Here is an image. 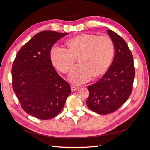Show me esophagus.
Here are the masks:
<instances>
[{
    "mask_svg": "<svg viewBox=\"0 0 150 150\" xmlns=\"http://www.w3.org/2000/svg\"><path fill=\"white\" fill-rule=\"evenodd\" d=\"M71 88L72 91H75L78 90L79 89V86H75V85H72Z\"/></svg>",
    "mask_w": 150,
    "mask_h": 150,
    "instance_id": "34e87169",
    "label": "esophagus"
}]
</instances>
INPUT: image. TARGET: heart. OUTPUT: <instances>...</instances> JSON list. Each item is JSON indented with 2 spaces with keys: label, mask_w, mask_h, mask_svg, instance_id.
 I'll use <instances>...</instances> for the list:
<instances>
[{
  "label": "heart",
  "mask_w": 150,
  "mask_h": 150,
  "mask_svg": "<svg viewBox=\"0 0 150 150\" xmlns=\"http://www.w3.org/2000/svg\"><path fill=\"white\" fill-rule=\"evenodd\" d=\"M66 45L68 49L53 47L51 59L53 65L62 73L69 72L78 59L79 64L69 75V79L74 83H84L92 76L98 78L104 74L114 57V44L107 35L81 34L69 39Z\"/></svg>",
  "instance_id": "b5f03b06"
}]
</instances>
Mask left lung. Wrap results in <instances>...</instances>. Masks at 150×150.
I'll list each match as a JSON object with an SVG mask.
<instances>
[{
  "instance_id": "8db88e82",
  "label": "left lung",
  "mask_w": 150,
  "mask_h": 150,
  "mask_svg": "<svg viewBox=\"0 0 150 150\" xmlns=\"http://www.w3.org/2000/svg\"><path fill=\"white\" fill-rule=\"evenodd\" d=\"M107 33L115 46V57L108 71L97 83L88 86L86 101L91 110L100 115L116 111L129 98L135 75L133 57L128 44L111 30Z\"/></svg>"
}]
</instances>
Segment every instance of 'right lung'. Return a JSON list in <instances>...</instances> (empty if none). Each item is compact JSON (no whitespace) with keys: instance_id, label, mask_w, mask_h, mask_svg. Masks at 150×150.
<instances>
[{"instance_id":"1","label":"right lung","mask_w":150,"mask_h":150,"mask_svg":"<svg viewBox=\"0 0 150 150\" xmlns=\"http://www.w3.org/2000/svg\"><path fill=\"white\" fill-rule=\"evenodd\" d=\"M67 34L40 32L21 48L13 62V91L24 111L37 118L56 116L71 93L69 84L59 76L51 59L52 46Z\"/></svg>"}]
</instances>
